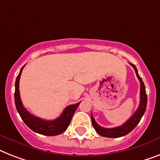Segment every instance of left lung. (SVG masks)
<instances>
[{"mask_svg":"<svg viewBox=\"0 0 160 160\" xmlns=\"http://www.w3.org/2000/svg\"><path fill=\"white\" fill-rule=\"evenodd\" d=\"M132 66L133 68L135 69L136 74H137V78L139 79L140 83H141V92H140V105L138 109L136 110L132 117L129 118L126 122H124L123 124L121 125L119 127H116V128H102L99 124L96 123L95 121V118H93L92 113V125L94 127V128L96 129V132L100 134L102 137H110V138H117V137H121L123 136L128 134L130 132L135 128L137 125L139 123V122L142 119V116L144 115L145 111L146 109V105H147V95L146 92V87L144 85V82L142 81V78L140 77L138 74V71H137L136 66L132 64H130Z\"/></svg>","mask_w":160,"mask_h":160,"instance_id":"left-lung-1","label":"left lung"}]
</instances>
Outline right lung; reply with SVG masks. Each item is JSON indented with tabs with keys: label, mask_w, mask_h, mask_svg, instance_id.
Segmentation results:
<instances>
[{
	"label": "right lung",
	"mask_w": 160,
	"mask_h": 160,
	"mask_svg": "<svg viewBox=\"0 0 160 160\" xmlns=\"http://www.w3.org/2000/svg\"><path fill=\"white\" fill-rule=\"evenodd\" d=\"M23 67L21 68L20 72L17 76L16 81H15V92H14L15 106H16L17 111L19 113L21 118L30 129H32L35 132L42 134V135L56 136L64 132V131L68 128L72 118V115H73L75 110L78 107L80 102L66 107L63 113H61V115L55 120H44L32 115L25 109L23 105V103L20 99L19 90H18L19 78H20L21 72H22Z\"/></svg>",
	"instance_id": "obj_1"
}]
</instances>
